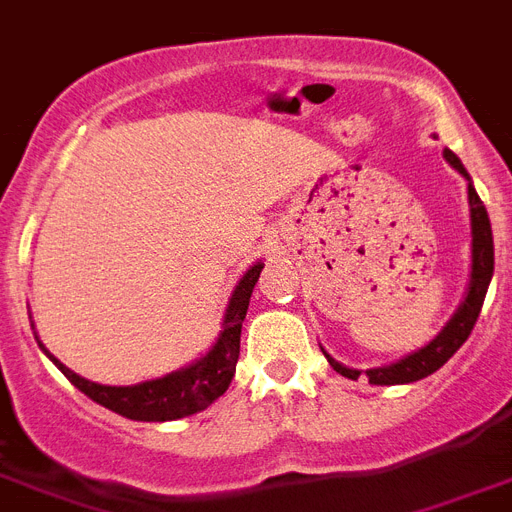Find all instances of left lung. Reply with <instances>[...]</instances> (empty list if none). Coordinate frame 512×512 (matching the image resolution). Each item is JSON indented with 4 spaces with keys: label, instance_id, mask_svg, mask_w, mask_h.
<instances>
[{
    "label": "left lung",
    "instance_id": "left-lung-1",
    "mask_svg": "<svg viewBox=\"0 0 512 512\" xmlns=\"http://www.w3.org/2000/svg\"><path fill=\"white\" fill-rule=\"evenodd\" d=\"M443 157L453 168L461 173V176L469 181V212H471V279H469V290H466L464 303L458 305V310L453 313V318L445 323V329L440 331L430 344H425L422 349L406 355L404 360L393 362V365H386V368H373L365 370L368 381L373 386H396V383H414L422 381L427 375H432L435 370H440L445 362L456 355L461 344L469 339L471 329H474L476 318H479V310L484 305V295H487L489 279H492V272H495V243H492V225H489V214L484 209L482 199L471 186V178L466 173L464 163L453 155L448 147L443 150ZM323 349V347H321ZM326 355V352H323ZM331 368L336 370L344 378H352L357 381L360 378V370H352L342 362H336L334 357L326 355Z\"/></svg>",
    "mask_w": 512,
    "mask_h": 512
}]
</instances>
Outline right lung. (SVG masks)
<instances>
[{
	"instance_id": "add662e5",
	"label": "right lung",
	"mask_w": 512,
	"mask_h": 512,
	"mask_svg": "<svg viewBox=\"0 0 512 512\" xmlns=\"http://www.w3.org/2000/svg\"><path fill=\"white\" fill-rule=\"evenodd\" d=\"M261 269H264V264L256 261L240 277L233 290V298L227 303L220 336L207 355L189 368L176 370V373L157 378V381H144L137 386H100V383L87 381L74 370H69L67 365H61L41 342H38V347L46 352L48 360L54 362L61 373L67 375L72 386L80 388L95 404L106 406L121 417L137 419V422H170V419L189 417V414L202 412L209 404H214L233 381L235 362L240 355V326L246 318L248 300H251L253 285L259 282Z\"/></svg>"
}]
</instances>
